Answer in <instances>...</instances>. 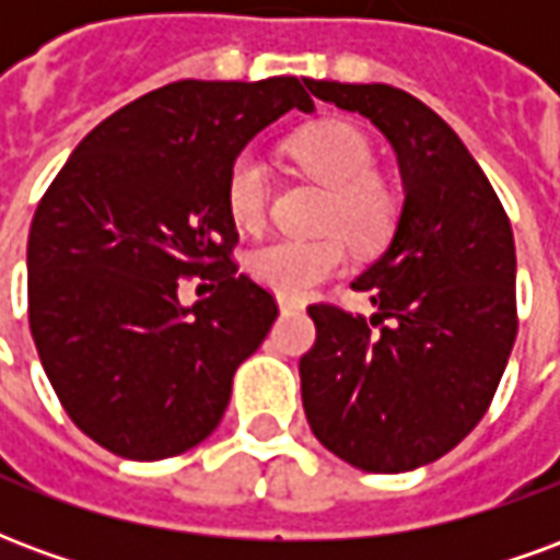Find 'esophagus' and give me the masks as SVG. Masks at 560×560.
Returning a JSON list of instances; mask_svg holds the SVG:
<instances>
[{
  "label": "esophagus",
  "mask_w": 560,
  "mask_h": 560,
  "mask_svg": "<svg viewBox=\"0 0 560 560\" xmlns=\"http://www.w3.org/2000/svg\"><path fill=\"white\" fill-rule=\"evenodd\" d=\"M279 308H281V315H291V312H300V308H303V303H300V300H288V296H279Z\"/></svg>",
  "instance_id": "1"
}]
</instances>
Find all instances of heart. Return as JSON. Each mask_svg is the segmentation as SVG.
Instances as JSON below:
<instances>
[{"instance_id": "b5f03b06", "label": "heart", "mask_w": 560, "mask_h": 560, "mask_svg": "<svg viewBox=\"0 0 560 560\" xmlns=\"http://www.w3.org/2000/svg\"><path fill=\"white\" fill-rule=\"evenodd\" d=\"M293 161L315 179L329 185L320 212V228L332 236L317 240H272L257 245L245 267L252 279L281 296H303L320 281L345 269V240L372 248L387 236L393 224V197L375 176V149L363 131L345 122L308 128L291 140ZM224 200L240 231H260L269 212V173L255 149H243L233 159L224 179Z\"/></svg>"}]
</instances>
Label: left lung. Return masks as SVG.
I'll return each instance as SVG.
<instances>
[{
    "label": "left lung",
    "mask_w": 560,
    "mask_h": 560,
    "mask_svg": "<svg viewBox=\"0 0 560 560\" xmlns=\"http://www.w3.org/2000/svg\"><path fill=\"white\" fill-rule=\"evenodd\" d=\"M308 90L389 140L405 203L387 252L353 281L375 315L308 305L303 408L329 453L401 474L450 453L492 405L518 329L513 228L456 131L413 95L336 80Z\"/></svg>",
    "instance_id": "left-lung-1"
}]
</instances>
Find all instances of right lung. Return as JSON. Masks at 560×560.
<instances>
[{"label": "right lung", "mask_w": 560, "mask_h": 560, "mask_svg": "<svg viewBox=\"0 0 560 560\" xmlns=\"http://www.w3.org/2000/svg\"><path fill=\"white\" fill-rule=\"evenodd\" d=\"M315 104L296 78L176 80L107 116L35 209L30 329L80 432L135 462L212 434L276 296L236 272L224 179L257 131ZM217 291L178 305L179 278Z\"/></svg>", "instance_id": "obj_1"}]
</instances>
